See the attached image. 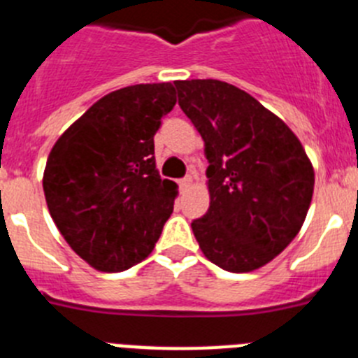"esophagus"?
Segmentation results:
<instances>
[{
    "mask_svg": "<svg viewBox=\"0 0 358 358\" xmlns=\"http://www.w3.org/2000/svg\"><path fill=\"white\" fill-rule=\"evenodd\" d=\"M189 185H192V176H186V177H182L181 181H179V186H181L182 189H186V188H188Z\"/></svg>",
    "mask_w": 358,
    "mask_h": 358,
    "instance_id": "1",
    "label": "esophagus"
}]
</instances>
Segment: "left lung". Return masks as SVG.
<instances>
[{"label": "left lung", "mask_w": 358, "mask_h": 358, "mask_svg": "<svg viewBox=\"0 0 358 358\" xmlns=\"http://www.w3.org/2000/svg\"><path fill=\"white\" fill-rule=\"evenodd\" d=\"M173 84L210 161V208L192 222L199 248L224 271H255L301 229L314 169L296 134L245 91L213 78Z\"/></svg>", "instance_id": "1"}]
</instances>
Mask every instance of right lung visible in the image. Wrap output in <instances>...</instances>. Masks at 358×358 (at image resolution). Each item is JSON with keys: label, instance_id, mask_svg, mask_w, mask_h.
Instances as JSON below:
<instances>
[{"label": "right lung", "instance_id": "right-lung-1", "mask_svg": "<svg viewBox=\"0 0 358 358\" xmlns=\"http://www.w3.org/2000/svg\"><path fill=\"white\" fill-rule=\"evenodd\" d=\"M176 106V87L113 91L57 140L43 188L53 222L91 267L122 273L152 252L173 211L176 182L161 179L154 134Z\"/></svg>", "mask_w": 358, "mask_h": 358}]
</instances>
